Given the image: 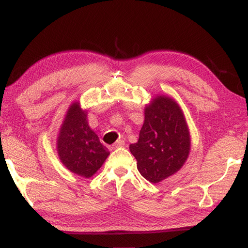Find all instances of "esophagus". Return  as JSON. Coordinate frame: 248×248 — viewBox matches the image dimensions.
Masks as SVG:
<instances>
[{
  "instance_id": "1",
  "label": "esophagus",
  "mask_w": 248,
  "mask_h": 248,
  "mask_svg": "<svg viewBox=\"0 0 248 248\" xmlns=\"http://www.w3.org/2000/svg\"><path fill=\"white\" fill-rule=\"evenodd\" d=\"M124 140H118L115 144L109 146V150H115V149L120 148V146H124Z\"/></svg>"
}]
</instances>
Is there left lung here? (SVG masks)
Masks as SVG:
<instances>
[{"instance_id":"8db88e82","label":"left lung","mask_w":248,"mask_h":248,"mask_svg":"<svg viewBox=\"0 0 248 248\" xmlns=\"http://www.w3.org/2000/svg\"><path fill=\"white\" fill-rule=\"evenodd\" d=\"M138 170L150 183L164 180L182 169L190 152V134L179 105L159 95L144 109L137 143L130 144Z\"/></svg>"}]
</instances>
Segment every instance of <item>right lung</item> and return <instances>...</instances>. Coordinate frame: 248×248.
<instances>
[{
    "label": "right lung",
    "mask_w": 248,
    "mask_h": 248,
    "mask_svg": "<svg viewBox=\"0 0 248 248\" xmlns=\"http://www.w3.org/2000/svg\"><path fill=\"white\" fill-rule=\"evenodd\" d=\"M86 114L78 102L71 105L59 132L57 150L59 158L66 169L89 178L102 167L110 153L90 128Z\"/></svg>",
    "instance_id": "add662e5"
}]
</instances>
